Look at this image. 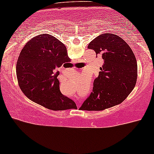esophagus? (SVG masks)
I'll list each match as a JSON object with an SVG mask.
<instances>
[{"mask_svg":"<svg viewBox=\"0 0 154 154\" xmlns=\"http://www.w3.org/2000/svg\"><path fill=\"white\" fill-rule=\"evenodd\" d=\"M80 105H81V104H80V102H78V103H77L78 107H80Z\"/></svg>","mask_w":154,"mask_h":154,"instance_id":"esophagus-1","label":"esophagus"}]
</instances>
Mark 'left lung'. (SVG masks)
<instances>
[{"label":"left lung","mask_w":154,"mask_h":154,"mask_svg":"<svg viewBox=\"0 0 154 154\" xmlns=\"http://www.w3.org/2000/svg\"><path fill=\"white\" fill-rule=\"evenodd\" d=\"M88 48L101 55L104 65L80 109L101 111L120 104L136 83L138 66L133 51L122 38L112 33L99 35Z\"/></svg>","instance_id":"left-lung-1"}]
</instances>
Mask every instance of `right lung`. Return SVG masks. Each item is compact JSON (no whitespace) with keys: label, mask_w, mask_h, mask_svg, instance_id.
<instances>
[{"label":"right lung","mask_w":154,"mask_h":154,"mask_svg":"<svg viewBox=\"0 0 154 154\" xmlns=\"http://www.w3.org/2000/svg\"><path fill=\"white\" fill-rule=\"evenodd\" d=\"M65 45L49 34L32 38L21 50L16 76L23 94L34 103L53 111L77 108L61 94L56 68L70 62Z\"/></svg>","instance_id":"1"}]
</instances>
